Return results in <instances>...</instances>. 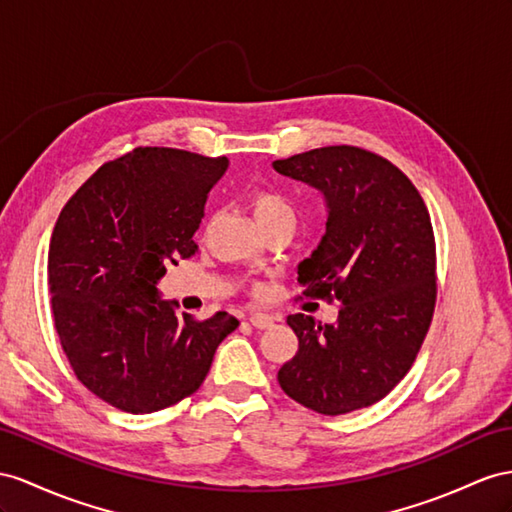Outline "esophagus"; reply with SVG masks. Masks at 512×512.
Returning <instances> with one entry per match:
<instances>
[{
	"instance_id": "34e87169",
	"label": "esophagus",
	"mask_w": 512,
	"mask_h": 512,
	"mask_svg": "<svg viewBox=\"0 0 512 512\" xmlns=\"http://www.w3.org/2000/svg\"><path fill=\"white\" fill-rule=\"evenodd\" d=\"M248 322H251L255 329H270V326L274 324L272 316H268V313H261V311H253L251 316H248Z\"/></svg>"
}]
</instances>
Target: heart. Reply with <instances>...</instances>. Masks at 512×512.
<instances>
[{"label": "heart", "mask_w": 512, "mask_h": 512, "mask_svg": "<svg viewBox=\"0 0 512 512\" xmlns=\"http://www.w3.org/2000/svg\"><path fill=\"white\" fill-rule=\"evenodd\" d=\"M251 209L255 214L257 225L264 231L272 225H279V222L296 220L294 207L290 205V201L274 190H255L251 194Z\"/></svg>", "instance_id": "b5f03b06"}]
</instances>
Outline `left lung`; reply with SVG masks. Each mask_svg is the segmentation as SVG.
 <instances>
[{
	"instance_id": "8db88e82",
	"label": "left lung",
	"mask_w": 512,
	"mask_h": 512,
	"mask_svg": "<svg viewBox=\"0 0 512 512\" xmlns=\"http://www.w3.org/2000/svg\"><path fill=\"white\" fill-rule=\"evenodd\" d=\"M272 166L324 194L326 233L298 264V283L303 296L342 305L335 324L287 318L298 352L279 385L322 415L372 406L411 370L435 311L437 253L424 199L398 166L348 144Z\"/></svg>"
}]
</instances>
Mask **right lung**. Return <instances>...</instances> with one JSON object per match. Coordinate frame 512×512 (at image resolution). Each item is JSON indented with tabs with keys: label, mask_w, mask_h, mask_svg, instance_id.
<instances>
[{
	"label": "right lung",
	"mask_w": 512,
	"mask_h": 512,
	"mask_svg": "<svg viewBox=\"0 0 512 512\" xmlns=\"http://www.w3.org/2000/svg\"><path fill=\"white\" fill-rule=\"evenodd\" d=\"M227 157L136 147L103 164L62 207L47 281L64 355L88 391L127 413L192 396L238 320L179 316L157 281L194 255L209 190Z\"/></svg>",
	"instance_id": "add662e5"
}]
</instances>
